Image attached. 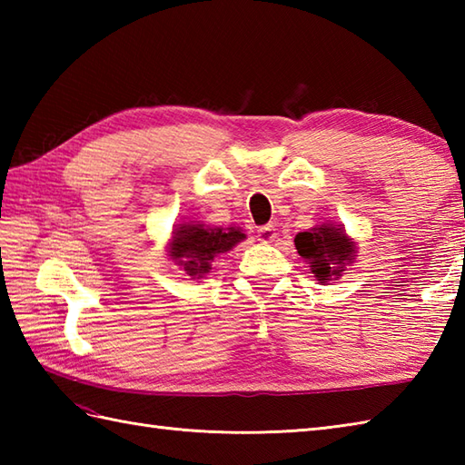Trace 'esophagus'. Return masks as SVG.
Segmentation results:
<instances>
[{
  "label": "esophagus",
  "instance_id": "1",
  "mask_svg": "<svg viewBox=\"0 0 465 465\" xmlns=\"http://www.w3.org/2000/svg\"><path fill=\"white\" fill-rule=\"evenodd\" d=\"M258 240L263 242V243H270L275 240V227L272 223L268 225H262L258 230Z\"/></svg>",
  "mask_w": 465,
  "mask_h": 465
}]
</instances>
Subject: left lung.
Returning a JSON list of instances; mask_svg holds the SVG:
<instances>
[{
	"label": "left lung",
	"mask_w": 465,
	"mask_h": 465,
	"mask_svg": "<svg viewBox=\"0 0 465 465\" xmlns=\"http://www.w3.org/2000/svg\"><path fill=\"white\" fill-rule=\"evenodd\" d=\"M295 250L310 262L312 273L320 283L328 282L331 275H340L343 263L351 262L355 253L353 243L345 238V233L331 225H320L295 235Z\"/></svg>",
	"instance_id": "obj_1"
}]
</instances>
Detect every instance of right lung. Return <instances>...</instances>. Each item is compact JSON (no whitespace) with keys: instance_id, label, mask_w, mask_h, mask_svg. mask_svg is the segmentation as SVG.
<instances>
[{"instance_id":"1","label":"right lung","mask_w":465,"mask_h":465,"mask_svg":"<svg viewBox=\"0 0 465 465\" xmlns=\"http://www.w3.org/2000/svg\"><path fill=\"white\" fill-rule=\"evenodd\" d=\"M245 235L242 230L235 227H210L203 225H182L172 242V258L190 273V275H202L210 268V262L217 253H223L232 250L235 243H240Z\"/></svg>"}]
</instances>
